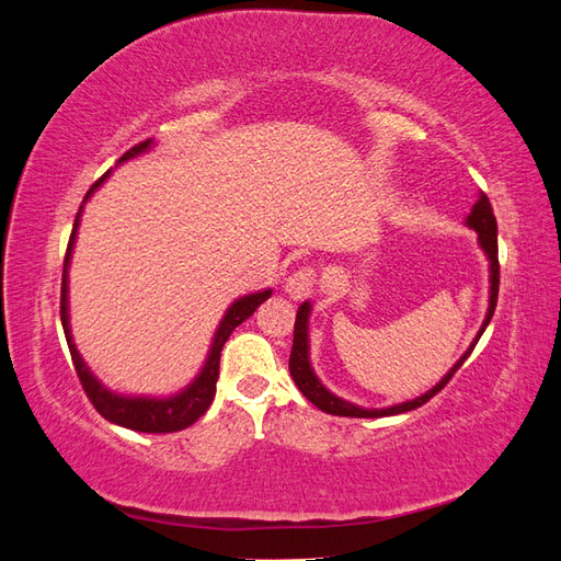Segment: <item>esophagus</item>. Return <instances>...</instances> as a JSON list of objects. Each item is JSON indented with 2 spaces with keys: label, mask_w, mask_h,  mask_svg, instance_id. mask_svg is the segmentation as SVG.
Masks as SVG:
<instances>
[{
  "label": "esophagus",
  "mask_w": 561,
  "mask_h": 561,
  "mask_svg": "<svg viewBox=\"0 0 561 561\" xmlns=\"http://www.w3.org/2000/svg\"><path fill=\"white\" fill-rule=\"evenodd\" d=\"M313 290H316V271L311 266L295 271V274L285 280V293L295 301L307 299L309 295H313Z\"/></svg>",
  "instance_id": "1"
}]
</instances>
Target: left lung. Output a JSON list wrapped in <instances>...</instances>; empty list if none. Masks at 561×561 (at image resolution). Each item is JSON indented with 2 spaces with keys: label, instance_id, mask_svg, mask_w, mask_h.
<instances>
[{
  "label": "left lung",
  "instance_id": "obj_1",
  "mask_svg": "<svg viewBox=\"0 0 561 561\" xmlns=\"http://www.w3.org/2000/svg\"><path fill=\"white\" fill-rule=\"evenodd\" d=\"M466 227L478 233V245L482 248V252L486 254L489 260V307H486V316L482 320V328L478 332V336L472 339V344L466 348V353L454 363V367L447 371V375L439 379L431 390L426 393L414 398V400H404L400 404H390V407H381V410H375V407H360L353 404L344 398L334 396L332 390L325 388L318 379V375L313 371L311 365V353H309V318H311V301H304L297 318H295V339H293V353H290V375L297 383V388L304 393L309 402H313L318 410L334 414V416H355V419H379V416H393V414H404L412 412L416 407L426 404L435 393H439L447 386V381L456 375V369L466 363L468 355L472 353L478 339L482 336V332L486 330L491 316H494L496 309V299H499V243H496V217L494 210H491V203L484 194L478 196V203H474L470 215L466 217Z\"/></svg>",
  "mask_w": 561,
  "mask_h": 561
}]
</instances>
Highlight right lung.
Returning a JSON list of instances; mask_svg holds the SVG:
<instances>
[{
	"label": "right lung",
	"instance_id": "add662e5",
	"mask_svg": "<svg viewBox=\"0 0 561 561\" xmlns=\"http://www.w3.org/2000/svg\"><path fill=\"white\" fill-rule=\"evenodd\" d=\"M154 147V140L140 142L138 147H133L130 151L118 159L116 165H122L124 161H130L140 154H147V151ZM112 175V171H107L103 178H100L83 198L81 208L77 213L75 219V229L70 236V245H67V254H65V266H62V295H60V320H62V330H65V339L67 346H70L72 353V363L77 369V377L87 390L89 400L93 402L95 410L103 414L107 421L116 423V426H124L130 431L138 433H175L182 428H190L192 423H196L203 414L208 412V407L215 398V386H217V377H219V353H222V346L227 339L231 336V332L241 325L243 320H248L262 301H266L271 297V287H264V290L243 295L239 299L231 301V307L225 311L222 320L213 334V342L206 355V363L198 369V375L186 383L182 390L173 396L165 398H157V396H126V393H116V390L107 388L103 381H100L91 367L87 365V360L81 358V353L77 351L75 336H72V328H70V262H72V252H75V243H77V231L81 225V213L87 201L103 186V182Z\"/></svg>",
	"mask_w": 561,
	"mask_h": 561
}]
</instances>
